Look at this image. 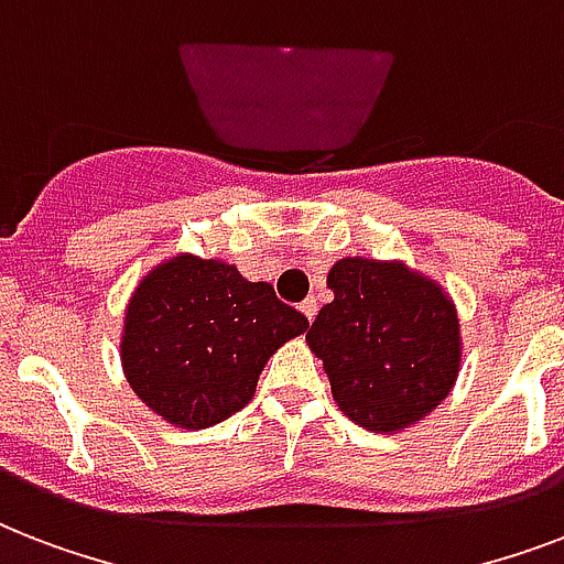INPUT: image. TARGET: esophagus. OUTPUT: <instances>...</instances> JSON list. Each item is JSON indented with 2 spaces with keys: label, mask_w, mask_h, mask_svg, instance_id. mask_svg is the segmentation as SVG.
I'll use <instances>...</instances> for the list:
<instances>
[{
  "label": "esophagus",
  "mask_w": 564,
  "mask_h": 564,
  "mask_svg": "<svg viewBox=\"0 0 564 564\" xmlns=\"http://www.w3.org/2000/svg\"><path fill=\"white\" fill-rule=\"evenodd\" d=\"M301 313H304V318H307V322H313V318H316V313H318V301L313 299V295L301 301Z\"/></svg>",
  "instance_id": "obj_1"
}]
</instances>
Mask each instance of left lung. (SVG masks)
I'll use <instances>...</instances> for the list:
<instances>
[{"mask_svg":"<svg viewBox=\"0 0 564 564\" xmlns=\"http://www.w3.org/2000/svg\"><path fill=\"white\" fill-rule=\"evenodd\" d=\"M334 301L307 330L336 406L362 430L401 433L445 401L463 369L451 292L403 260L343 257Z\"/></svg>","mask_w":564,"mask_h":564,"instance_id":"left-lung-1","label":"left lung"}]
</instances>
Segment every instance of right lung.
I'll use <instances>...</instances> for the list:
<instances>
[{
	"mask_svg": "<svg viewBox=\"0 0 564 564\" xmlns=\"http://www.w3.org/2000/svg\"><path fill=\"white\" fill-rule=\"evenodd\" d=\"M310 322L246 281L237 265L181 251L140 278L119 336V362L140 401L181 430L230 419L257 392V377Z\"/></svg>",
	"mask_w": 564,
	"mask_h": 564,
	"instance_id": "obj_1",
	"label": "right lung"
}]
</instances>
